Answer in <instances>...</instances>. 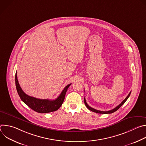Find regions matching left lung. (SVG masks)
Returning <instances> with one entry per match:
<instances>
[{"mask_svg": "<svg viewBox=\"0 0 146 146\" xmlns=\"http://www.w3.org/2000/svg\"><path fill=\"white\" fill-rule=\"evenodd\" d=\"M131 92H129V94H128V95L126 97V98L119 105H118V106H117V107H115L114 109H112V110H109V111H100V110H96V109H94V108H92L91 107H90L88 104H87V102H86V99H85V98H84V103H85V105H86V107L90 110H91V111H93V112H95V113H99V114H111V113H114V112H115V111H117L119 108H120V107L121 106H122V105H123L124 104V103L126 101H127V100L128 99V98L129 97V96H130V95H131Z\"/></svg>", "mask_w": 146, "mask_h": 146, "instance_id": "1", "label": "left lung"}]
</instances>
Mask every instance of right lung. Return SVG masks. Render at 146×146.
Wrapping results in <instances>:
<instances>
[{"mask_svg":"<svg viewBox=\"0 0 146 146\" xmlns=\"http://www.w3.org/2000/svg\"><path fill=\"white\" fill-rule=\"evenodd\" d=\"M15 79L17 91L21 99L33 110L40 113H47L57 110L63 103L66 91L71 85V84H70L66 86L62 91L60 95L55 100L40 99L27 95L23 91L19 84L17 72L15 73Z\"/></svg>","mask_w":146,"mask_h":146,"instance_id":"1","label":"right lung"}]
</instances>
